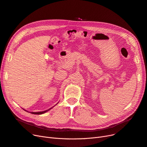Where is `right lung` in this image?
I'll use <instances>...</instances> for the list:
<instances>
[{
    "label": "right lung",
    "instance_id": "right-lung-1",
    "mask_svg": "<svg viewBox=\"0 0 147 147\" xmlns=\"http://www.w3.org/2000/svg\"><path fill=\"white\" fill-rule=\"evenodd\" d=\"M52 108H51V109H49V110H46V111H40V112H31V113L32 114H43V113H46V112H47V111H48L49 110H50Z\"/></svg>",
    "mask_w": 147,
    "mask_h": 147
}]
</instances>
